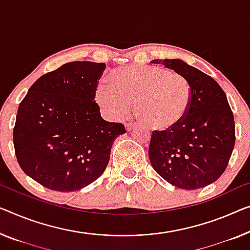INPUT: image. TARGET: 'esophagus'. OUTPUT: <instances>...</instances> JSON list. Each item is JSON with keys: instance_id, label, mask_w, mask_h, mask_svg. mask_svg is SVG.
<instances>
[{"instance_id": "esophagus-1", "label": "esophagus", "mask_w": 250, "mask_h": 250, "mask_svg": "<svg viewBox=\"0 0 250 250\" xmlns=\"http://www.w3.org/2000/svg\"><path fill=\"white\" fill-rule=\"evenodd\" d=\"M136 126V124L135 122H128V124H125V129L128 130V131H130V130H132L133 128Z\"/></svg>"}]
</instances>
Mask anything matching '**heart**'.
Here are the masks:
<instances>
[{"mask_svg": "<svg viewBox=\"0 0 250 250\" xmlns=\"http://www.w3.org/2000/svg\"><path fill=\"white\" fill-rule=\"evenodd\" d=\"M96 91V101L110 118L125 115L135 104L139 120L167 132L182 124L191 103V89L183 77L154 66H122Z\"/></svg>", "mask_w": 250, "mask_h": 250, "instance_id": "b5f03b06", "label": "heart"}]
</instances>
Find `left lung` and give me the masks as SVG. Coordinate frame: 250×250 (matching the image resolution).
Listing matches in <instances>:
<instances>
[{"label": "left lung", "instance_id": "1", "mask_svg": "<svg viewBox=\"0 0 250 250\" xmlns=\"http://www.w3.org/2000/svg\"><path fill=\"white\" fill-rule=\"evenodd\" d=\"M188 82L191 103L182 124L167 132L152 131L149 159L159 176L174 186L196 189L221 176L231 157L234 120L217 82L181 59H154Z\"/></svg>", "mask_w": 250, "mask_h": 250}]
</instances>
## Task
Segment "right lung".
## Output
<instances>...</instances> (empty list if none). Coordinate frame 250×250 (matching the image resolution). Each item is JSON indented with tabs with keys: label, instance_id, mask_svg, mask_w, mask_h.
Wrapping results in <instances>:
<instances>
[{
	"label": "right lung",
	"instance_id": "add662e5",
	"mask_svg": "<svg viewBox=\"0 0 250 250\" xmlns=\"http://www.w3.org/2000/svg\"><path fill=\"white\" fill-rule=\"evenodd\" d=\"M105 64L67 62L44 74L19 105L13 145L22 170L44 188L73 192L98 180L115 138L125 132L105 121L95 102Z\"/></svg>",
	"mask_w": 250,
	"mask_h": 250
}]
</instances>
